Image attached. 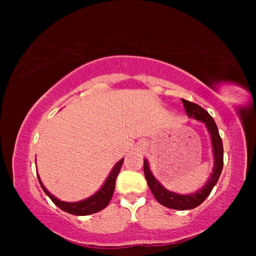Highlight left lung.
Masks as SVG:
<instances>
[{
  "mask_svg": "<svg viewBox=\"0 0 256 256\" xmlns=\"http://www.w3.org/2000/svg\"><path fill=\"white\" fill-rule=\"evenodd\" d=\"M182 102L184 104L186 113L188 114L189 118L203 122L208 129V132L210 134L214 160V170L210 177H209V180L203 187L198 189L196 192L191 193V194H178V193L166 190L164 186L154 177L152 173L150 172L148 161L146 159H144V175L147 180V184H148L154 198H156L161 205H164L168 208L177 209V210H188V209H193L202 204L206 200V198L210 194V192L214 189L216 184L218 182V180L223 168V144L221 136L219 134L218 127H216L210 114L206 110H204L202 106H200L196 104L190 102L186 99H182Z\"/></svg>",
  "mask_w": 256,
  "mask_h": 256,
  "instance_id": "8db88e82",
  "label": "left lung"
}]
</instances>
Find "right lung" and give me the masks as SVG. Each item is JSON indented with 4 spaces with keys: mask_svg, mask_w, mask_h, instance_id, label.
Returning <instances> with one entry per match:
<instances>
[{
    "mask_svg": "<svg viewBox=\"0 0 256 256\" xmlns=\"http://www.w3.org/2000/svg\"><path fill=\"white\" fill-rule=\"evenodd\" d=\"M124 162V158L120 159L118 164L114 166L112 168L111 173L108 176L106 180V182L102 188L99 189L98 192H96L94 196H92L88 198H85L83 200H80V202H74V203H68V202H63V200H60L56 196H53L51 193L44 188V186L42 184L40 175H38V180H40V184L42 186V190L44 191L46 194H47L52 202L56 204L58 208H60L62 210H64L68 214H72L74 216H88L98 212L100 210H102L104 208L108 206V204L110 203V200L112 198L113 192L115 190V180L116 177H118L122 164Z\"/></svg>",
    "mask_w": 256,
    "mask_h": 256,
    "instance_id": "obj_1",
    "label": "right lung"
}]
</instances>
